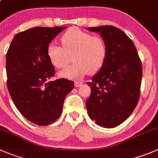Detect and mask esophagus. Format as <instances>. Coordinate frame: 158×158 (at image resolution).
<instances>
[{"instance_id":"1","label":"esophagus","mask_w":158,"mask_h":158,"mask_svg":"<svg viewBox=\"0 0 158 158\" xmlns=\"http://www.w3.org/2000/svg\"><path fill=\"white\" fill-rule=\"evenodd\" d=\"M82 85H83V82H81V81H76L74 83L75 87H80V86H81Z\"/></svg>"}]
</instances>
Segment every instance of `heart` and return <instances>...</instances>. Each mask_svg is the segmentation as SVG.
Instances as JSON below:
<instances>
[{
    "label": "heart",
    "instance_id": "b5f03b06",
    "mask_svg": "<svg viewBox=\"0 0 158 158\" xmlns=\"http://www.w3.org/2000/svg\"><path fill=\"white\" fill-rule=\"evenodd\" d=\"M64 48L55 43H49L47 56L53 67L64 68L73 55L74 61L71 66L59 73L61 77L77 80L90 72L98 71L104 64L107 56V45L100 36H94L91 33L77 28L67 30L61 36Z\"/></svg>",
    "mask_w": 158,
    "mask_h": 158
}]
</instances>
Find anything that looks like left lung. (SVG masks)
Wrapping results in <instances>:
<instances>
[{"label":"left lung","instance_id":"1","mask_svg":"<svg viewBox=\"0 0 158 158\" xmlns=\"http://www.w3.org/2000/svg\"><path fill=\"white\" fill-rule=\"evenodd\" d=\"M107 45V56L87 85L88 116L97 125L114 128L125 121L137 105L142 80V64L134 43L122 30L112 25L92 27Z\"/></svg>","mask_w":158,"mask_h":158}]
</instances>
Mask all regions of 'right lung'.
Masks as SVG:
<instances>
[{
	"instance_id": "add662e5",
	"label": "right lung",
	"mask_w": 158,
	"mask_h": 158,
	"mask_svg": "<svg viewBox=\"0 0 158 158\" xmlns=\"http://www.w3.org/2000/svg\"><path fill=\"white\" fill-rule=\"evenodd\" d=\"M67 27H35L15 35L6 54L7 85L18 110L28 121L46 126L62 113L66 96L74 88L67 79L49 81L55 73L47 47Z\"/></svg>"
}]
</instances>
